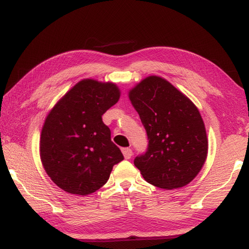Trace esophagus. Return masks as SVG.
Listing matches in <instances>:
<instances>
[{"instance_id":"1","label":"esophagus","mask_w":249,"mask_h":249,"mask_svg":"<svg viewBox=\"0 0 249 249\" xmlns=\"http://www.w3.org/2000/svg\"><path fill=\"white\" fill-rule=\"evenodd\" d=\"M122 153H123L125 159H129L133 156V150L130 148H123L122 149Z\"/></svg>"}]
</instances>
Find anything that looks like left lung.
Segmentation results:
<instances>
[{"mask_svg":"<svg viewBox=\"0 0 249 249\" xmlns=\"http://www.w3.org/2000/svg\"><path fill=\"white\" fill-rule=\"evenodd\" d=\"M148 136V148L134 159L155 187L182 188L196 178L208 156L204 122L195 103L158 75H149L128 92Z\"/></svg>","mask_w":249,"mask_h":249,"instance_id":"1","label":"left lung"}]
</instances>
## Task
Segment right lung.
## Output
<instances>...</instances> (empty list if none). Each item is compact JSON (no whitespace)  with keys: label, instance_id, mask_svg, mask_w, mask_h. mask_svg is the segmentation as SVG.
<instances>
[{"label":"right lung","instance_id":"1","mask_svg":"<svg viewBox=\"0 0 249 249\" xmlns=\"http://www.w3.org/2000/svg\"><path fill=\"white\" fill-rule=\"evenodd\" d=\"M113 82L83 79L50 109L41 128L39 153L49 178L71 195L87 196L107 183L124 159L102 115L120 100Z\"/></svg>","mask_w":249,"mask_h":249}]
</instances>
